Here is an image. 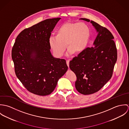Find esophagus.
Instances as JSON below:
<instances>
[{
  "label": "esophagus",
  "instance_id": "esophagus-1",
  "mask_svg": "<svg viewBox=\"0 0 129 129\" xmlns=\"http://www.w3.org/2000/svg\"><path fill=\"white\" fill-rule=\"evenodd\" d=\"M69 63H70V60L69 59L67 60V64L69 68Z\"/></svg>",
  "mask_w": 129,
  "mask_h": 129
}]
</instances>
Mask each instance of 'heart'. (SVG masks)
<instances>
[{
	"mask_svg": "<svg viewBox=\"0 0 129 129\" xmlns=\"http://www.w3.org/2000/svg\"><path fill=\"white\" fill-rule=\"evenodd\" d=\"M90 34L88 25L84 22H68L59 27L56 35L49 38V44L57 56H61L66 51L67 45L69 54L79 53L86 48Z\"/></svg>",
	"mask_w": 129,
	"mask_h": 129,
	"instance_id": "b5f03b06",
	"label": "heart"
}]
</instances>
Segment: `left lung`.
Returning <instances> with one entry per match:
<instances>
[{
    "instance_id": "obj_1",
    "label": "left lung",
    "mask_w": 129,
    "mask_h": 129,
    "mask_svg": "<svg viewBox=\"0 0 129 129\" xmlns=\"http://www.w3.org/2000/svg\"><path fill=\"white\" fill-rule=\"evenodd\" d=\"M90 22L97 33L94 47L87 48L70 61V68L75 74L76 90L83 95L98 91L110 80L117 59L114 38L107 28Z\"/></svg>"
}]
</instances>
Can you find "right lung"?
<instances>
[{
    "label": "right lung",
    "mask_w": 129,
    "mask_h": 129,
    "mask_svg": "<svg viewBox=\"0 0 129 129\" xmlns=\"http://www.w3.org/2000/svg\"><path fill=\"white\" fill-rule=\"evenodd\" d=\"M60 19H48L24 29L12 48L16 75L33 94H50L68 69L65 59L53 57L49 44L51 32Z\"/></svg>",
    "instance_id": "obj_1"
}]
</instances>
